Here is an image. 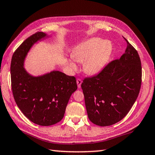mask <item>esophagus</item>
<instances>
[{"label": "esophagus", "mask_w": 155, "mask_h": 155, "mask_svg": "<svg viewBox=\"0 0 155 155\" xmlns=\"http://www.w3.org/2000/svg\"><path fill=\"white\" fill-rule=\"evenodd\" d=\"M82 82V81L80 79H79V78H78V79H77V84H78V88H80V87H81Z\"/></svg>", "instance_id": "obj_1"}]
</instances>
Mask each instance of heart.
Segmentation results:
<instances>
[{"mask_svg": "<svg viewBox=\"0 0 155 155\" xmlns=\"http://www.w3.org/2000/svg\"><path fill=\"white\" fill-rule=\"evenodd\" d=\"M111 51L112 45L109 41L92 38L76 47L71 56L75 61L83 63L82 69L84 73L94 75L104 68ZM74 60L70 59L68 64L73 71H76L78 67Z\"/></svg>", "mask_w": 155, "mask_h": 155, "instance_id": "heart-1", "label": "heart"}]
</instances>
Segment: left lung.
Returning a JSON list of instances; mask_svg holds the SVG:
<instances>
[{
    "mask_svg": "<svg viewBox=\"0 0 155 155\" xmlns=\"http://www.w3.org/2000/svg\"><path fill=\"white\" fill-rule=\"evenodd\" d=\"M126 41V51L120 59L111 61L97 75L85 78L81 84L87 115L98 126H110L122 120L140 91V59Z\"/></svg>",
    "mask_w": 155,
    "mask_h": 155,
    "instance_id": "obj_1",
    "label": "left lung"
}]
</instances>
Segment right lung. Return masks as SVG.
Here are the masks:
<instances>
[{
  "label": "right lung",
  "mask_w": 155,
  "mask_h": 155,
  "mask_svg": "<svg viewBox=\"0 0 155 155\" xmlns=\"http://www.w3.org/2000/svg\"><path fill=\"white\" fill-rule=\"evenodd\" d=\"M48 38V33L38 32L24 40L13 54L10 66L15 102L29 120L40 126H50L62 120L71 96L78 88L75 78L61 71L34 76L24 68L32 47Z\"/></svg>",
  "instance_id": "right-lung-1"
}]
</instances>
